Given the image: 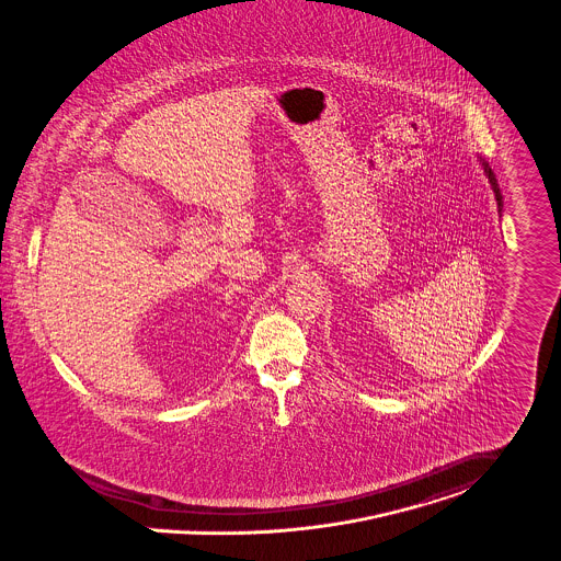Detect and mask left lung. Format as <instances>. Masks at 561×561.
<instances>
[{"label":"left lung","instance_id":"obj_1","mask_svg":"<svg viewBox=\"0 0 561 561\" xmlns=\"http://www.w3.org/2000/svg\"><path fill=\"white\" fill-rule=\"evenodd\" d=\"M484 171H486V175H489V182H491V186H493V193H495V199H497V207L502 209V193H500V186H497V180H495V175H493V171H491V167H489V162H484Z\"/></svg>","mask_w":561,"mask_h":561}]
</instances>
